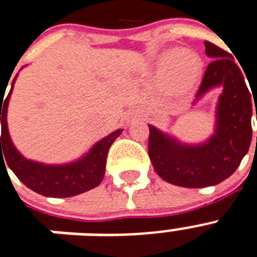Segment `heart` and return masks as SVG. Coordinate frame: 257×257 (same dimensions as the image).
Wrapping results in <instances>:
<instances>
[{
	"mask_svg": "<svg viewBox=\"0 0 257 257\" xmlns=\"http://www.w3.org/2000/svg\"><path fill=\"white\" fill-rule=\"evenodd\" d=\"M161 63L169 92L177 96L192 91L202 72L201 57L190 49L166 51L161 56Z\"/></svg>",
	"mask_w": 257,
	"mask_h": 257,
	"instance_id": "1",
	"label": "heart"
}]
</instances>
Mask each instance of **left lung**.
<instances>
[{"label": "left lung", "mask_w": 257, "mask_h": 257, "mask_svg": "<svg viewBox=\"0 0 257 257\" xmlns=\"http://www.w3.org/2000/svg\"><path fill=\"white\" fill-rule=\"evenodd\" d=\"M205 53L213 61L205 71L193 104L210 89H222L210 138L189 145L149 124V157L153 168L162 180L182 188L213 186L226 180L248 153L252 139L254 93H249L241 69L230 53L209 41H205Z\"/></svg>", "instance_id": "left-lung-1"}]
</instances>
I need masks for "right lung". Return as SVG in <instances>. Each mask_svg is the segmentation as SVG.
<instances>
[{"label":"right lung","mask_w":257,"mask_h":257,"mask_svg":"<svg viewBox=\"0 0 257 257\" xmlns=\"http://www.w3.org/2000/svg\"><path fill=\"white\" fill-rule=\"evenodd\" d=\"M13 73V72H12ZM12 81L11 91L4 99L0 95V162L7 166L19 177V180L33 192L47 197H72L80 193L96 188L100 184L106 172V160L108 149L114 141L122 134V128L111 133L99 142L93 145L87 154L79 160L63 165H47L36 161L28 160L20 153L12 142L8 130V104L11 100L12 91L15 87L16 79ZM11 80V79H9ZM4 104H2V101ZM4 156H2V153Z\"/></svg>","instance_id":"right-lung-1"}]
</instances>
